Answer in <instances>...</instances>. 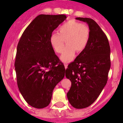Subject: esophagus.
<instances>
[{
  "label": "esophagus",
  "instance_id": "1",
  "mask_svg": "<svg viewBox=\"0 0 123 123\" xmlns=\"http://www.w3.org/2000/svg\"><path fill=\"white\" fill-rule=\"evenodd\" d=\"M68 65L67 64V63H65L64 64V66H65V69L66 68H68Z\"/></svg>",
  "mask_w": 123,
  "mask_h": 123
}]
</instances>
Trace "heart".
Listing matches in <instances>:
<instances>
[{"instance_id": "1", "label": "heart", "mask_w": 123, "mask_h": 123, "mask_svg": "<svg viewBox=\"0 0 123 123\" xmlns=\"http://www.w3.org/2000/svg\"><path fill=\"white\" fill-rule=\"evenodd\" d=\"M58 33H53L49 41L53 50L57 53L62 51L64 40L66 46L61 55L64 62H69L77 53L85 50L90 39V29L86 25L81 24L74 19L68 21L58 28Z\"/></svg>"}]
</instances>
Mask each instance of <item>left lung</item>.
<instances>
[{"label": "left lung", "instance_id": "left-lung-1", "mask_svg": "<svg viewBox=\"0 0 123 123\" xmlns=\"http://www.w3.org/2000/svg\"><path fill=\"white\" fill-rule=\"evenodd\" d=\"M76 19L88 24L90 39L85 50L66 69V78L72 82L67 97L73 107L83 109L94 102L106 84L111 48L106 36L95 21L81 17Z\"/></svg>", "mask_w": 123, "mask_h": 123}]
</instances>
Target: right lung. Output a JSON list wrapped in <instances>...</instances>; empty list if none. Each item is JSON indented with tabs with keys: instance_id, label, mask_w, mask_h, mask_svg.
Here are the masks:
<instances>
[{
	"instance_id": "obj_1",
	"label": "right lung",
	"mask_w": 123,
	"mask_h": 123,
	"mask_svg": "<svg viewBox=\"0 0 123 123\" xmlns=\"http://www.w3.org/2000/svg\"><path fill=\"white\" fill-rule=\"evenodd\" d=\"M65 19L64 14L38 15L18 42L14 64L18 87L26 102L33 108L42 109L49 105L53 90L65 76L64 65L49 39Z\"/></svg>"
}]
</instances>
